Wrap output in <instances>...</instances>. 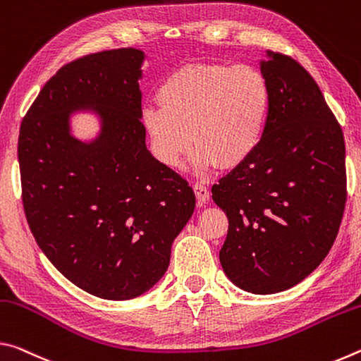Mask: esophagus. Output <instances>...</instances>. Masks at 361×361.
Listing matches in <instances>:
<instances>
[{"instance_id":"34e87169","label":"esophagus","mask_w":361,"mask_h":361,"mask_svg":"<svg viewBox=\"0 0 361 361\" xmlns=\"http://www.w3.org/2000/svg\"><path fill=\"white\" fill-rule=\"evenodd\" d=\"M193 192H195V195H197L198 204H204L209 200V188L206 187L203 182H195Z\"/></svg>"}]
</instances>
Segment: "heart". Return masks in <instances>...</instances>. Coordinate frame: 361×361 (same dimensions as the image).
Masks as SVG:
<instances>
[{
    "label": "heart",
    "instance_id": "1",
    "mask_svg": "<svg viewBox=\"0 0 361 361\" xmlns=\"http://www.w3.org/2000/svg\"><path fill=\"white\" fill-rule=\"evenodd\" d=\"M155 96L158 105L142 110V123L153 155L168 168L180 166L192 142L197 173L217 164L236 168L257 150L267 131L271 90L252 65L184 63L163 76Z\"/></svg>",
    "mask_w": 361,
    "mask_h": 361
}]
</instances>
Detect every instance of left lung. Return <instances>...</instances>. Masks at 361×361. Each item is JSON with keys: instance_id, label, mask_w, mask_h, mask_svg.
Here are the masks:
<instances>
[{"instance_id": "8db88e82", "label": "left lung", "mask_w": 361, "mask_h": 361, "mask_svg": "<svg viewBox=\"0 0 361 361\" xmlns=\"http://www.w3.org/2000/svg\"><path fill=\"white\" fill-rule=\"evenodd\" d=\"M261 72L271 90L267 131L257 150L211 188L228 219L222 269L254 294L293 288L326 257L347 200L339 121L310 73L269 52Z\"/></svg>"}]
</instances>
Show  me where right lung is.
Instances as JSON below:
<instances>
[{"mask_svg":"<svg viewBox=\"0 0 361 361\" xmlns=\"http://www.w3.org/2000/svg\"><path fill=\"white\" fill-rule=\"evenodd\" d=\"M144 52L102 51L65 63L23 116L22 204L54 267L86 293L125 300L161 279L171 245L195 209L188 182L145 147L139 90ZM96 106L92 145L68 134V116Z\"/></svg>","mask_w":361,"mask_h":361,"instance_id":"obj_1","label":"right lung"}]
</instances>
